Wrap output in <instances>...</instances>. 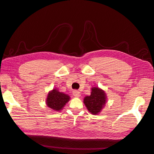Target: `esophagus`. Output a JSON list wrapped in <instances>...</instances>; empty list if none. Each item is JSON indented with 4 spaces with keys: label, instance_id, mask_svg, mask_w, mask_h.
Instances as JSON below:
<instances>
[{
    "label": "esophagus",
    "instance_id": "1",
    "mask_svg": "<svg viewBox=\"0 0 154 154\" xmlns=\"http://www.w3.org/2000/svg\"><path fill=\"white\" fill-rule=\"evenodd\" d=\"M73 95L76 97H79L81 96V94L78 90H74V91H73Z\"/></svg>",
    "mask_w": 154,
    "mask_h": 154
}]
</instances>
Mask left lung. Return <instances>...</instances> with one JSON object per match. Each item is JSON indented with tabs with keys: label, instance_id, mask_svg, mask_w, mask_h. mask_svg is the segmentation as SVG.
<instances>
[{
	"label": "left lung",
	"instance_id": "obj_1",
	"mask_svg": "<svg viewBox=\"0 0 154 154\" xmlns=\"http://www.w3.org/2000/svg\"><path fill=\"white\" fill-rule=\"evenodd\" d=\"M91 90V94L84 98V103L90 112L96 115L101 112L107 102V96L100 88L93 87Z\"/></svg>",
	"mask_w": 154,
	"mask_h": 154
}]
</instances>
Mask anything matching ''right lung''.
<instances>
[{
	"label": "right lung",
	"instance_id": "add662e5",
	"mask_svg": "<svg viewBox=\"0 0 154 154\" xmlns=\"http://www.w3.org/2000/svg\"><path fill=\"white\" fill-rule=\"evenodd\" d=\"M70 97L68 94L60 92L58 90L54 88L49 92L46 99L47 107L55 111H61L66 103L69 101Z\"/></svg>",
	"mask_w": 154,
	"mask_h": 154
}]
</instances>
